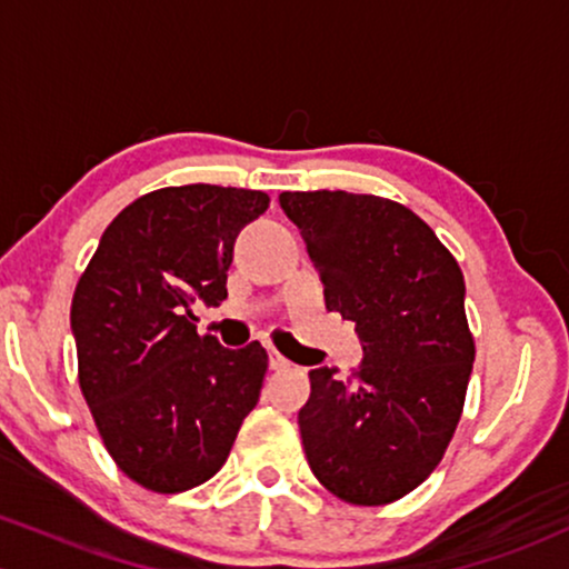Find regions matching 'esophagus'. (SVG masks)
I'll list each match as a JSON object with an SVG mask.
<instances>
[{
    "instance_id": "34e87169",
    "label": "esophagus",
    "mask_w": 569,
    "mask_h": 569,
    "mask_svg": "<svg viewBox=\"0 0 569 569\" xmlns=\"http://www.w3.org/2000/svg\"><path fill=\"white\" fill-rule=\"evenodd\" d=\"M267 356H270V369H276V371H280V369H289V361H286V358L280 356L278 350H272V348H270V352H267Z\"/></svg>"
}]
</instances>
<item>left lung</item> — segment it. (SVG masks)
<instances>
[{
    "label": "left lung",
    "mask_w": 569,
    "mask_h": 569,
    "mask_svg": "<svg viewBox=\"0 0 569 569\" xmlns=\"http://www.w3.org/2000/svg\"><path fill=\"white\" fill-rule=\"evenodd\" d=\"M329 310L356 323V382L310 371L299 433L312 473L352 506H388L433 473L466 403L476 345L466 280L449 248L401 202L283 192Z\"/></svg>",
    "instance_id": "left-lung-1"
}]
</instances>
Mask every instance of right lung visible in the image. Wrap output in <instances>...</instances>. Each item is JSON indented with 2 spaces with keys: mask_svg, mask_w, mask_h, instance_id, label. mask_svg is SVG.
Wrapping results in <instances>:
<instances>
[{
  "mask_svg": "<svg viewBox=\"0 0 569 569\" xmlns=\"http://www.w3.org/2000/svg\"><path fill=\"white\" fill-rule=\"evenodd\" d=\"M267 206L259 189H154L117 213L80 276V390L107 452L143 489L173 495L211 479L257 407L267 350L198 335L192 302L227 299L234 238Z\"/></svg>",
  "mask_w": 569,
  "mask_h": 569,
  "instance_id": "right-lung-1",
  "label": "right lung"
}]
</instances>
